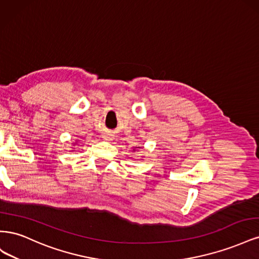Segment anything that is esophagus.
<instances>
[{"label": "esophagus", "instance_id": "obj_1", "mask_svg": "<svg viewBox=\"0 0 259 259\" xmlns=\"http://www.w3.org/2000/svg\"><path fill=\"white\" fill-rule=\"evenodd\" d=\"M103 138H104L105 140H112V135H110V134H105V135L103 136Z\"/></svg>", "mask_w": 259, "mask_h": 259}]
</instances>
